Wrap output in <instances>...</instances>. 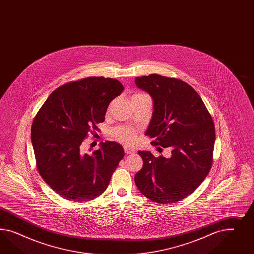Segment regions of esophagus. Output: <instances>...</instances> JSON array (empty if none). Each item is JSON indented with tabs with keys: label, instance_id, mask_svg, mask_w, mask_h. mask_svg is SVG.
I'll use <instances>...</instances> for the list:
<instances>
[{
	"label": "esophagus",
	"instance_id": "1",
	"mask_svg": "<svg viewBox=\"0 0 254 254\" xmlns=\"http://www.w3.org/2000/svg\"><path fill=\"white\" fill-rule=\"evenodd\" d=\"M124 149H125V153L127 154H134L135 153V150L134 149H132V148H128V147L125 146L124 147Z\"/></svg>",
	"mask_w": 254,
	"mask_h": 254
}]
</instances>
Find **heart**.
Returning <instances> with one entry per match:
<instances>
[{
	"label": "heart",
	"mask_w": 254,
	"mask_h": 254,
	"mask_svg": "<svg viewBox=\"0 0 254 254\" xmlns=\"http://www.w3.org/2000/svg\"><path fill=\"white\" fill-rule=\"evenodd\" d=\"M137 95H139V94H137ZM114 138L117 140L124 141V142H130L133 138V135H132V132L128 129H119L114 134Z\"/></svg>",
	"instance_id": "b5f03b06"
}]
</instances>
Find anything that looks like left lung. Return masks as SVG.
<instances>
[{
    "mask_svg": "<svg viewBox=\"0 0 254 254\" xmlns=\"http://www.w3.org/2000/svg\"><path fill=\"white\" fill-rule=\"evenodd\" d=\"M135 84L154 101L145 135L154 138L152 144L171 149L168 158L138 151L143 166L135 175V184L154 202L176 203L191 194L210 170L214 124L199 95L184 81L150 74L136 77Z\"/></svg>",
    "mask_w": 254,
    "mask_h": 254,
    "instance_id": "left-lung-1",
    "label": "left lung"
}]
</instances>
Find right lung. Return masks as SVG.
<instances>
[{"label":"right lung","instance_id":"add662e5","mask_svg":"<svg viewBox=\"0 0 254 254\" xmlns=\"http://www.w3.org/2000/svg\"><path fill=\"white\" fill-rule=\"evenodd\" d=\"M118 80L87 77L50 94L31 126V143L40 175L52 190L73 202L92 200L107 189L125 155L116 141L85 153L87 133L105 120L110 102L123 92Z\"/></svg>","mask_w":254,"mask_h":254}]
</instances>
